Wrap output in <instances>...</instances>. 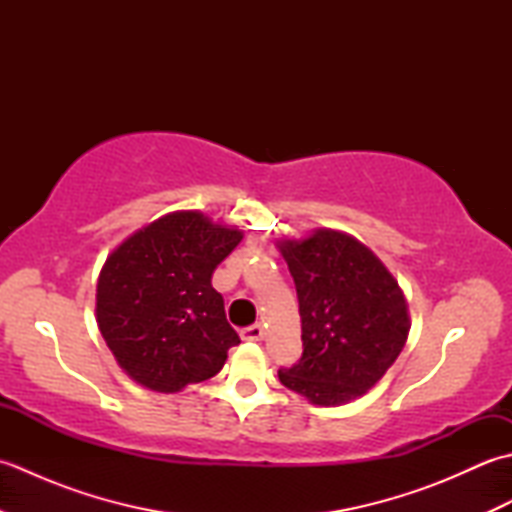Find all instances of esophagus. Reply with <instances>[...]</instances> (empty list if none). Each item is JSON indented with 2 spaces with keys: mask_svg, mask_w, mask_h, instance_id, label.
Segmentation results:
<instances>
[{
  "mask_svg": "<svg viewBox=\"0 0 512 512\" xmlns=\"http://www.w3.org/2000/svg\"><path fill=\"white\" fill-rule=\"evenodd\" d=\"M264 336H266V330H264L262 323H253V325H248V328L242 330L244 341H264Z\"/></svg>",
  "mask_w": 512,
  "mask_h": 512,
  "instance_id": "esophagus-1",
  "label": "esophagus"
}]
</instances>
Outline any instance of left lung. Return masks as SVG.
<instances>
[{"label": "left lung", "mask_w": 512, "mask_h": 512, "mask_svg": "<svg viewBox=\"0 0 512 512\" xmlns=\"http://www.w3.org/2000/svg\"><path fill=\"white\" fill-rule=\"evenodd\" d=\"M295 279L303 354L281 385L314 405H343L372 389L409 334L407 303L380 259L345 233L321 228L281 242Z\"/></svg>", "instance_id": "8db88e82"}]
</instances>
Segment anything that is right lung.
I'll use <instances>...</instances> for the list:
<instances>
[{
  "instance_id": "1",
  "label": "right lung",
  "mask_w": 512,
  "mask_h": 512,
  "mask_svg": "<svg viewBox=\"0 0 512 512\" xmlns=\"http://www.w3.org/2000/svg\"><path fill=\"white\" fill-rule=\"evenodd\" d=\"M239 242L235 228L178 211L140 228L107 257L96 321L136 383L169 394L220 372L239 336L211 277Z\"/></svg>"
}]
</instances>
